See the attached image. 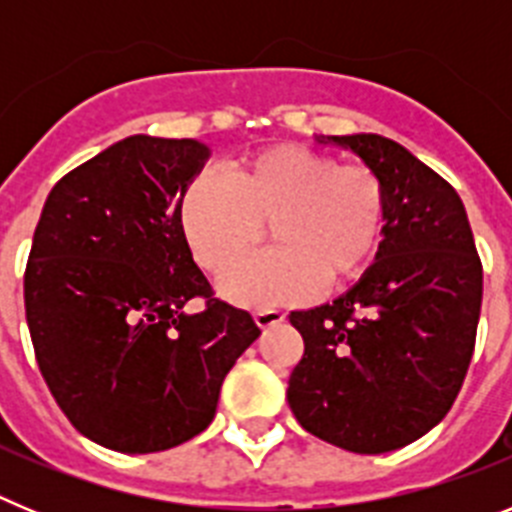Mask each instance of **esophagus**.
<instances>
[{"label": "esophagus", "instance_id": "1", "mask_svg": "<svg viewBox=\"0 0 512 512\" xmlns=\"http://www.w3.org/2000/svg\"><path fill=\"white\" fill-rule=\"evenodd\" d=\"M253 318H256V325H259V328H274V325L284 323V318H287V315H284L282 310H271L269 307V310L256 312Z\"/></svg>", "mask_w": 512, "mask_h": 512}]
</instances>
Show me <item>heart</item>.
I'll list each match as a JSON object with an SVG mask.
<instances>
[{"label":"heart","instance_id":"heart-1","mask_svg":"<svg viewBox=\"0 0 512 512\" xmlns=\"http://www.w3.org/2000/svg\"><path fill=\"white\" fill-rule=\"evenodd\" d=\"M387 197L366 166L305 146H274L225 169L197 174L179 197V228L202 269L220 274L270 223L275 248L239 262L220 292L243 307L310 297L320 282L343 287L366 271L382 238Z\"/></svg>","mask_w":512,"mask_h":512}]
</instances>
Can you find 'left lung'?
Listing matches in <instances>:
<instances>
[{"instance_id": "8db88e82", "label": "left lung", "mask_w": 512, "mask_h": 512, "mask_svg": "<svg viewBox=\"0 0 512 512\" xmlns=\"http://www.w3.org/2000/svg\"><path fill=\"white\" fill-rule=\"evenodd\" d=\"M384 187L374 264L330 305L289 312L305 354L289 408L312 436L387 454L443 420L467 377L482 307V261L464 202L408 148L374 133L323 135Z\"/></svg>"}]
</instances>
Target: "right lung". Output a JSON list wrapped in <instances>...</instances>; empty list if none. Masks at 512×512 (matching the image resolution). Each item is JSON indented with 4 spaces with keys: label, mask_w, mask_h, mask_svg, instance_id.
<instances>
[{
    "label": "right lung",
    "mask_w": 512,
    "mask_h": 512,
    "mask_svg": "<svg viewBox=\"0 0 512 512\" xmlns=\"http://www.w3.org/2000/svg\"><path fill=\"white\" fill-rule=\"evenodd\" d=\"M210 148L130 135L51 189L25 269L40 374L76 431L120 454L174 449L215 418L235 359L261 336L212 297L179 228ZM202 296L206 307L186 305Z\"/></svg>",
    "instance_id": "right-lung-1"
}]
</instances>
